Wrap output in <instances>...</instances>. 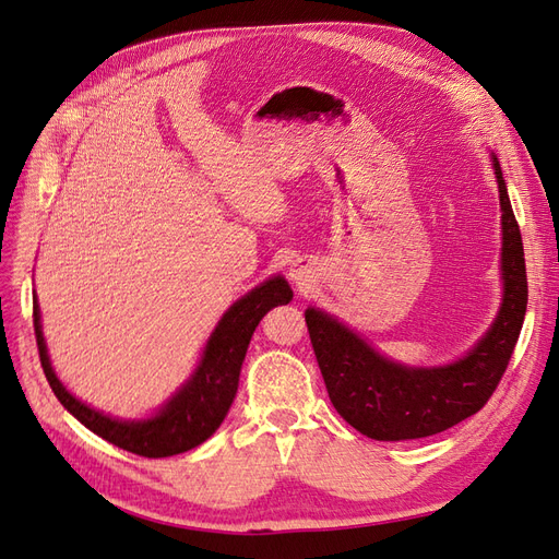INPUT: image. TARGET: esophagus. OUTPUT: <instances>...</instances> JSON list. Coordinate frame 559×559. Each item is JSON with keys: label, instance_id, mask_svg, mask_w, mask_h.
<instances>
[{"label": "esophagus", "instance_id": "obj_1", "mask_svg": "<svg viewBox=\"0 0 559 559\" xmlns=\"http://www.w3.org/2000/svg\"><path fill=\"white\" fill-rule=\"evenodd\" d=\"M290 278H293V283L299 287V290H304V287H309V285H311V269H309V264H306L304 260L293 262V266H290Z\"/></svg>", "mask_w": 559, "mask_h": 559}]
</instances>
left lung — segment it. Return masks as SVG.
<instances>
[{
  "label": "left lung",
  "mask_w": 559,
  "mask_h": 559,
  "mask_svg": "<svg viewBox=\"0 0 559 559\" xmlns=\"http://www.w3.org/2000/svg\"><path fill=\"white\" fill-rule=\"evenodd\" d=\"M501 204L503 301L492 328L462 359L445 367H404L378 355L365 338L318 309L306 328L338 416L376 441L439 435L478 413L497 390L527 311V272L520 227L501 167L492 155Z\"/></svg>",
  "instance_id": "8db88e82"
}]
</instances>
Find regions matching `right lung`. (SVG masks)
I'll return each mask as SVG.
<instances>
[{"instance_id":"1","label":"right lung","mask_w":559,"mask_h":559,"mask_svg":"<svg viewBox=\"0 0 559 559\" xmlns=\"http://www.w3.org/2000/svg\"><path fill=\"white\" fill-rule=\"evenodd\" d=\"M293 299V287L283 276H274L258 285L255 290L234 301L215 325L204 348L202 362L190 381L162 406L148 420H116L85 406L69 394L50 367L48 350L41 334V316L34 295V336L48 385L60 404L81 420L90 431L109 443L141 457H171L204 443L225 420L239 388L243 357L255 328L269 309Z\"/></svg>"}]
</instances>
